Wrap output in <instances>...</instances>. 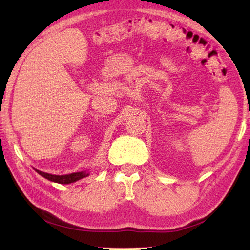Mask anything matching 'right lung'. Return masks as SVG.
I'll list each match as a JSON object with an SVG mask.
<instances>
[{
	"label": "right lung",
	"instance_id": "right-lung-1",
	"mask_svg": "<svg viewBox=\"0 0 250 250\" xmlns=\"http://www.w3.org/2000/svg\"><path fill=\"white\" fill-rule=\"evenodd\" d=\"M35 171L39 173L41 176L45 177L46 179L51 180L54 183H58V184H71V183H75L77 180L82 179L83 177L88 176L87 172H76V173H72V174H66V175H52V174H48V173H44L41 172L39 169H35Z\"/></svg>",
	"mask_w": 250,
	"mask_h": 250
}]
</instances>
